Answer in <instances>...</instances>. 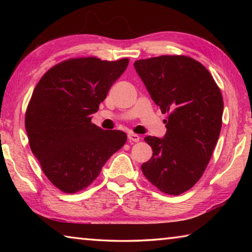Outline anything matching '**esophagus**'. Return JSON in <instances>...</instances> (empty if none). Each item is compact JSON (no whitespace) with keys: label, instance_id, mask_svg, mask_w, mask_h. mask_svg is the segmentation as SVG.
<instances>
[{"label":"esophagus","instance_id":"obj_1","mask_svg":"<svg viewBox=\"0 0 252 252\" xmlns=\"http://www.w3.org/2000/svg\"><path fill=\"white\" fill-rule=\"evenodd\" d=\"M127 139L130 140V142H139L140 141V135L135 133H129L127 134Z\"/></svg>","mask_w":252,"mask_h":252}]
</instances>
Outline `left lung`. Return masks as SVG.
<instances>
[{"label": "left lung", "mask_w": 252, "mask_h": 252, "mask_svg": "<svg viewBox=\"0 0 252 252\" xmlns=\"http://www.w3.org/2000/svg\"><path fill=\"white\" fill-rule=\"evenodd\" d=\"M134 67L168 114L164 138H144L153 153L141 170L161 192L179 195L200 180L211 159L222 125V94L204 65L186 55L138 60Z\"/></svg>", "instance_id": "8db88e82"}]
</instances>
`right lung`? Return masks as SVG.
Segmentation results:
<instances>
[{"instance_id":"1","label":"right lung","mask_w":252,"mask_h":252,"mask_svg":"<svg viewBox=\"0 0 252 252\" xmlns=\"http://www.w3.org/2000/svg\"><path fill=\"white\" fill-rule=\"evenodd\" d=\"M129 59L72 58L51 67L37 82L27 112L30 148L50 182L65 193L84 190L99 177L126 134L91 122Z\"/></svg>"}]
</instances>
